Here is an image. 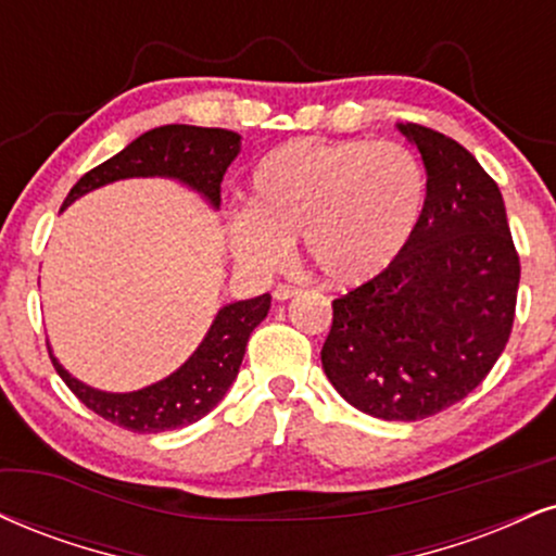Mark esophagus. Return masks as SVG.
Here are the masks:
<instances>
[{"instance_id":"obj_1","label":"esophagus","mask_w":556,"mask_h":556,"mask_svg":"<svg viewBox=\"0 0 556 556\" xmlns=\"http://www.w3.org/2000/svg\"><path fill=\"white\" fill-rule=\"evenodd\" d=\"M295 295H300V287L295 285H277L274 287V300L285 303V300H292Z\"/></svg>"}]
</instances>
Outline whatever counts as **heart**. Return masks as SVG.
Instances as JSON below:
<instances>
[{"mask_svg":"<svg viewBox=\"0 0 556 556\" xmlns=\"http://www.w3.org/2000/svg\"><path fill=\"white\" fill-rule=\"evenodd\" d=\"M427 178L399 142L298 139L258 160L249 206L227 217L238 261L256 271L285 264L290 240L331 285L357 287L391 269L425 212Z\"/></svg>","mask_w":556,"mask_h":556,"instance_id":"obj_1","label":"heart"}]
</instances>
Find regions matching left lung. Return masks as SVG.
<instances>
[{
	"instance_id": "obj_1",
	"label": "left lung",
	"mask_w": 556,
	"mask_h": 556,
	"mask_svg": "<svg viewBox=\"0 0 556 556\" xmlns=\"http://www.w3.org/2000/svg\"><path fill=\"white\" fill-rule=\"evenodd\" d=\"M427 199L391 269L333 300L320 350L326 378L354 409L417 422L469 396L513 331L520 258L505 202L466 147L419 124Z\"/></svg>"
}]
</instances>
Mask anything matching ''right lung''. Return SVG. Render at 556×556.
I'll list each match as a JSON object with an SVG mask.
<instances>
[{"label":"right lung","instance_id":"obj_1","mask_svg":"<svg viewBox=\"0 0 556 556\" xmlns=\"http://www.w3.org/2000/svg\"><path fill=\"white\" fill-rule=\"evenodd\" d=\"M238 152L240 134L236 131L186 124L157 126V129L144 131L142 137L126 144L118 155L85 173L66 193L64 206L85 197L87 191L113 184V180L160 176L180 180L184 186L202 193L206 202L217 210L219 184H223L227 165L238 157ZM269 307V292L219 307L202 344L176 372L131 393H109L79 383L59 365L51 346L49 354L70 391L98 417L139 434L178 430V427L202 419L223 401L227 388L238 378L251 331L266 318Z\"/></svg>","mask_w":556,"mask_h":556}]
</instances>
